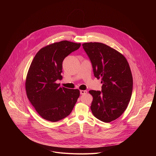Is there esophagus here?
<instances>
[{
  "mask_svg": "<svg viewBox=\"0 0 156 156\" xmlns=\"http://www.w3.org/2000/svg\"><path fill=\"white\" fill-rule=\"evenodd\" d=\"M87 91L86 90H81L80 91L81 94H87Z\"/></svg>",
  "mask_w": 156,
  "mask_h": 156,
  "instance_id": "1",
  "label": "esophagus"
}]
</instances>
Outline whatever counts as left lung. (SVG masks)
<instances>
[{"label": "left lung", "instance_id": "8db88e82", "mask_svg": "<svg viewBox=\"0 0 156 156\" xmlns=\"http://www.w3.org/2000/svg\"><path fill=\"white\" fill-rule=\"evenodd\" d=\"M83 48L90 58L94 76L101 78L102 90L89 91L93 98L91 109L98 119L108 123L125 112L133 90V77L126 58L101 42H86Z\"/></svg>", "mask_w": 156, "mask_h": 156}]
</instances>
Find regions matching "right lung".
Returning a JSON list of instances; mask_svg holds the SVG:
<instances>
[{
  "label": "right lung",
  "instance_id": "add662e5",
  "mask_svg": "<svg viewBox=\"0 0 156 156\" xmlns=\"http://www.w3.org/2000/svg\"><path fill=\"white\" fill-rule=\"evenodd\" d=\"M80 43L68 41L55 42L41 49L28 70L25 88L27 97L39 115L55 122L70 115L80 96L79 90L61 87L62 62Z\"/></svg>",
  "mask_w": 156,
  "mask_h": 156
}]
</instances>
